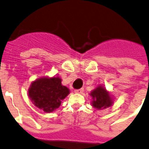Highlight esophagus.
Instances as JSON below:
<instances>
[{"label":"esophagus","instance_id":"obj_1","mask_svg":"<svg viewBox=\"0 0 149 149\" xmlns=\"http://www.w3.org/2000/svg\"><path fill=\"white\" fill-rule=\"evenodd\" d=\"M83 92H84V89H83V88H81V89H75V90H74V93H79V94L82 93Z\"/></svg>","mask_w":149,"mask_h":149}]
</instances>
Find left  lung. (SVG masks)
Here are the masks:
<instances>
[{
    "mask_svg": "<svg viewBox=\"0 0 149 149\" xmlns=\"http://www.w3.org/2000/svg\"><path fill=\"white\" fill-rule=\"evenodd\" d=\"M91 97L93 98L92 105L93 107L101 110L109 107L113 104V98L104 86H98L93 89L90 93Z\"/></svg>",
    "mask_w": 149,
    "mask_h": 149,
    "instance_id": "1",
    "label": "left lung"
}]
</instances>
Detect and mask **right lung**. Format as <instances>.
Masks as SVG:
<instances>
[{
  "label": "right lung",
  "mask_w": 149,
  "mask_h": 149,
  "mask_svg": "<svg viewBox=\"0 0 149 149\" xmlns=\"http://www.w3.org/2000/svg\"><path fill=\"white\" fill-rule=\"evenodd\" d=\"M59 77H42L33 81L28 89L32 103L45 113H51L61 104L69 94V89L61 84Z\"/></svg>",
  "instance_id": "right-lung-1"
}]
</instances>
